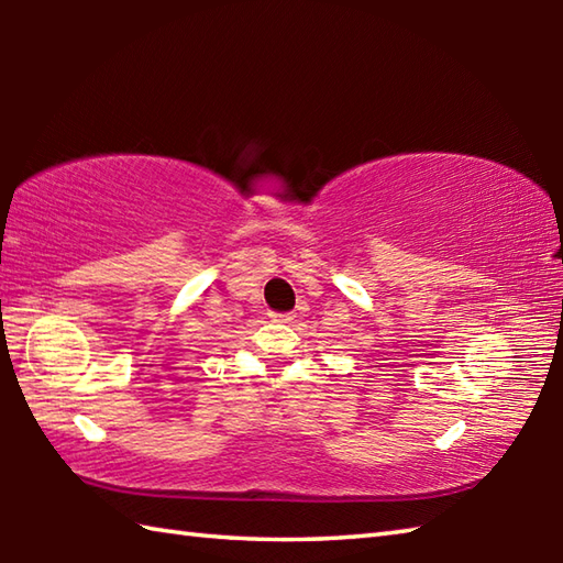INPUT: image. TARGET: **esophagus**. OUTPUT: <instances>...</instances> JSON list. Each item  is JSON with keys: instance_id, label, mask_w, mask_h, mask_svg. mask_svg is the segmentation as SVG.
<instances>
[{"instance_id": "esophagus-1", "label": "esophagus", "mask_w": 563, "mask_h": 563, "mask_svg": "<svg viewBox=\"0 0 563 563\" xmlns=\"http://www.w3.org/2000/svg\"><path fill=\"white\" fill-rule=\"evenodd\" d=\"M271 318H273V320H278V322H290L295 316H292V312H273Z\"/></svg>"}]
</instances>
